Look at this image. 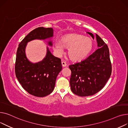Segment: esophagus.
<instances>
[{"label": "esophagus", "mask_w": 128, "mask_h": 128, "mask_svg": "<svg viewBox=\"0 0 128 128\" xmlns=\"http://www.w3.org/2000/svg\"><path fill=\"white\" fill-rule=\"evenodd\" d=\"M62 66L63 67H65V66H66V64L65 62H62Z\"/></svg>", "instance_id": "esophagus-1"}]
</instances>
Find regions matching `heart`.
Wrapping results in <instances>:
<instances>
[{"label": "heart", "mask_w": 128, "mask_h": 128, "mask_svg": "<svg viewBox=\"0 0 128 128\" xmlns=\"http://www.w3.org/2000/svg\"><path fill=\"white\" fill-rule=\"evenodd\" d=\"M92 39L80 34H72L64 36L61 41H55L52 48L56 55L59 56L68 49V56L73 62H78L85 59L92 49Z\"/></svg>", "instance_id": "1"}]
</instances>
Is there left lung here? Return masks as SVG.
<instances>
[{
    "instance_id": "8db88e82",
    "label": "left lung",
    "mask_w": 128,
    "mask_h": 128,
    "mask_svg": "<svg viewBox=\"0 0 128 128\" xmlns=\"http://www.w3.org/2000/svg\"><path fill=\"white\" fill-rule=\"evenodd\" d=\"M87 34L94 39V34ZM98 49L80 62L69 66L71 71L70 84L72 92L78 96H92L101 90L110 76L112 65L109 49L96 34Z\"/></svg>"
}]
</instances>
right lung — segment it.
<instances>
[{"mask_svg": "<svg viewBox=\"0 0 128 128\" xmlns=\"http://www.w3.org/2000/svg\"><path fill=\"white\" fill-rule=\"evenodd\" d=\"M53 34L52 28H36L24 38L17 50L16 76L22 87L36 96H46L53 91L57 76L62 70L61 59L52 55L47 47L45 57L40 62L33 63L26 57V48L29 42L34 40H48V44L52 46Z\"/></svg>", "mask_w": 128, "mask_h": 128, "instance_id": "add662e5", "label": "right lung"}]
</instances>
